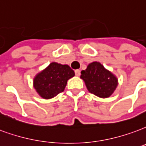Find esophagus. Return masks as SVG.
Instances as JSON below:
<instances>
[{
    "mask_svg": "<svg viewBox=\"0 0 146 146\" xmlns=\"http://www.w3.org/2000/svg\"><path fill=\"white\" fill-rule=\"evenodd\" d=\"M75 74H76V76H79L80 75V70H75Z\"/></svg>",
    "mask_w": 146,
    "mask_h": 146,
    "instance_id": "34e87169",
    "label": "esophagus"
}]
</instances>
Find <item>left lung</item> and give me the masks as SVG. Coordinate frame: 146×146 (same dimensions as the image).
<instances>
[{"label":"left lung","instance_id":"8db88e82","mask_svg":"<svg viewBox=\"0 0 146 146\" xmlns=\"http://www.w3.org/2000/svg\"><path fill=\"white\" fill-rule=\"evenodd\" d=\"M80 78L89 92L101 98H109L118 84L117 77L99 62L90 63L86 70L81 71Z\"/></svg>","mask_w":146,"mask_h":146}]
</instances>
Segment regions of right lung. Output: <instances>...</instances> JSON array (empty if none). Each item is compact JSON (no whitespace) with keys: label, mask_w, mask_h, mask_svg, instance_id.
<instances>
[{"label":"right lung","mask_w":146,"mask_h":146,"mask_svg":"<svg viewBox=\"0 0 146 146\" xmlns=\"http://www.w3.org/2000/svg\"><path fill=\"white\" fill-rule=\"evenodd\" d=\"M74 75V71L68 65L51 62L35 76L33 86L40 97L51 99L64 90L67 80Z\"/></svg>","instance_id":"obj_1"}]
</instances>
